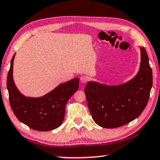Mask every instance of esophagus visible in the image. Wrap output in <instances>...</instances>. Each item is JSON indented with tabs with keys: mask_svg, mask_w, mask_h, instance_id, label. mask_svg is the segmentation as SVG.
<instances>
[{
	"mask_svg": "<svg viewBox=\"0 0 160 160\" xmlns=\"http://www.w3.org/2000/svg\"><path fill=\"white\" fill-rule=\"evenodd\" d=\"M80 79V82L82 83H85V82H87V81H88V78L85 76V75H82V76H81Z\"/></svg>",
	"mask_w": 160,
	"mask_h": 160,
	"instance_id": "esophagus-1",
	"label": "esophagus"
}]
</instances>
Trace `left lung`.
Segmentation results:
<instances>
[{
	"instance_id": "obj_1",
	"label": "left lung",
	"mask_w": 160,
	"mask_h": 160,
	"mask_svg": "<svg viewBox=\"0 0 160 160\" xmlns=\"http://www.w3.org/2000/svg\"><path fill=\"white\" fill-rule=\"evenodd\" d=\"M140 56L139 71L128 82L115 86L92 81L87 83V103L97 125L105 128L124 126L138 117L147 106L152 72L144 47L140 48Z\"/></svg>"
}]
</instances>
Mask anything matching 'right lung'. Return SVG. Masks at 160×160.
<instances>
[{"instance_id":"obj_1","label":"right lung","mask_w":160,"mask_h":160,"mask_svg":"<svg viewBox=\"0 0 160 160\" xmlns=\"http://www.w3.org/2000/svg\"><path fill=\"white\" fill-rule=\"evenodd\" d=\"M15 54L10 62L7 78V88L10 107L20 122L39 131L57 128L63 123L66 105L79 87V78L60 84L41 97H28L22 94L15 86L12 66Z\"/></svg>"}]
</instances>
